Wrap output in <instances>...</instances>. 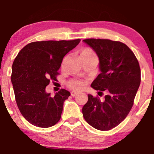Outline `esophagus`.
<instances>
[{
    "label": "esophagus",
    "instance_id": "1",
    "mask_svg": "<svg viewBox=\"0 0 154 154\" xmlns=\"http://www.w3.org/2000/svg\"><path fill=\"white\" fill-rule=\"evenodd\" d=\"M78 94H79V93H77V92H75V91L71 92V95H72V96H73V97L76 96V95H77Z\"/></svg>",
    "mask_w": 154,
    "mask_h": 154
}]
</instances>
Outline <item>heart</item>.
Masks as SVG:
<instances>
[{
  "label": "heart",
  "mask_w": 154,
  "mask_h": 154,
  "mask_svg": "<svg viewBox=\"0 0 154 154\" xmlns=\"http://www.w3.org/2000/svg\"><path fill=\"white\" fill-rule=\"evenodd\" d=\"M80 58L81 59H84V58H88V57H91V56H95V55L93 51L91 50L90 48H85L82 49V51H80ZM64 59L63 61V63H64L65 61ZM67 86L70 88V89L75 90V91H80L82 90L83 87H84V83L81 82L80 80H78V79H71V80L67 82Z\"/></svg>",
  "instance_id": "1"
}]
</instances>
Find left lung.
Here are the masks:
<instances>
[{"instance_id":"8db88e82","label":"left lung","mask_w":154,"mask_h":154,"mask_svg":"<svg viewBox=\"0 0 154 154\" xmlns=\"http://www.w3.org/2000/svg\"><path fill=\"white\" fill-rule=\"evenodd\" d=\"M83 41L96 52L100 61L101 72L91 87L100 93H108L103 101L98 95H88L82 108L83 116L97 130H110L127 117L133 106L140 83L139 62L130 48L122 42L94 38Z\"/></svg>"}]
</instances>
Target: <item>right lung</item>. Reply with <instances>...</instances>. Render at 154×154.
Returning a JSON list of instances; mask_svg holds the SVG:
<instances>
[{
	"instance_id": "add662e5",
	"label": "right lung",
	"mask_w": 154,
	"mask_h": 154,
	"mask_svg": "<svg viewBox=\"0 0 154 154\" xmlns=\"http://www.w3.org/2000/svg\"><path fill=\"white\" fill-rule=\"evenodd\" d=\"M80 39L32 42L19 51L12 65L11 82L21 114L39 128L54 126L61 117L63 102L70 93L61 89L54 97L45 92L51 80L56 81L63 58Z\"/></svg>"
}]
</instances>
